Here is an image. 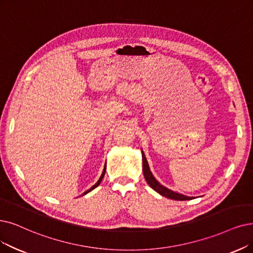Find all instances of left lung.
Segmentation results:
<instances>
[{"instance_id": "obj_1", "label": "left lung", "mask_w": 253, "mask_h": 253, "mask_svg": "<svg viewBox=\"0 0 253 253\" xmlns=\"http://www.w3.org/2000/svg\"><path fill=\"white\" fill-rule=\"evenodd\" d=\"M142 162H143V174H144L146 183L151 188H153L156 192H158L159 194H161L162 196H165L167 198L173 199V200H190V199L193 198V197H189V196H186V195H183V194L176 193V192H173V191L167 189L166 187L162 186L159 183V181L155 178L153 173H151V171H150L149 166H148V163H147V160L145 158V155H144L143 151H142Z\"/></svg>"}]
</instances>
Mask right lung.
Instances as JSON below:
<instances>
[{
  "instance_id": "add662e5",
  "label": "right lung",
  "mask_w": 253,
  "mask_h": 253,
  "mask_svg": "<svg viewBox=\"0 0 253 253\" xmlns=\"http://www.w3.org/2000/svg\"><path fill=\"white\" fill-rule=\"evenodd\" d=\"M105 172H106V165H105V168H104V171H103V173H102V175H100V177H99V179L97 180V183L93 186V187H91V188H90L89 190H87L86 192H84V193H83V195H85V194H87L88 193V192H90V191H92L93 189H95L99 184H100V181H102V179H103V177H104V175H105Z\"/></svg>"
}]
</instances>
